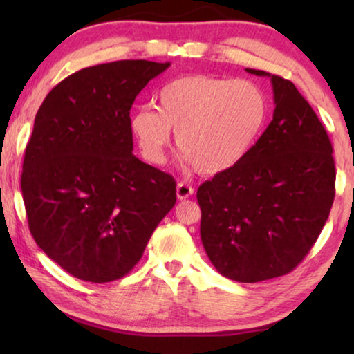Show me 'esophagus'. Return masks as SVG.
I'll return each instance as SVG.
<instances>
[{
    "instance_id": "1",
    "label": "esophagus",
    "mask_w": 354,
    "mask_h": 354,
    "mask_svg": "<svg viewBox=\"0 0 354 354\" xmlns=\"http://www.w3.org/2000/svg\"><path fill=\"white\" fill-rule=\"evenodd\" d=\"M193 192H195V188L192 185H188V183H177V198L178 200H187V198H190L193 195Z\"/></svg>"
}]
</instances>
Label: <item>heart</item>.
Returning a JSON list of instances; mask_svg holds the SVG:
<instances>
[{
    "label": "heart",
    "mask_w": 354,
    "mask_h": 354,
    "mask_svg": "<svg viewBox=\"0 0 354 354\" xmlns=\"http://www.w3.org/2000/svg\"><path fill=\"white\" fill-rule=\"evenodd\" d=\"M269 114L268 95L256 82L195 74L162 85L156 109H135L129 127L148 162L164 161L174 130L178 149L198 172L219 174L246 158Z\"/></svg>",
    "instance_id": "heart-1"
}]
</instances>
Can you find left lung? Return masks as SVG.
<instances>
[{
    "mask_svg": "<svg viewBox=\"0 0 354 354\" xmlns=\"http://www.w3.org/2000/svg\"><path fill=\"white\" fill-rule=\"evenodd\" d=\"M274 118L236 166L196 193L201 241L227 279L243 283L280 277L316 243L335 198L333 148L324 125L292 82L264 71Z\"/></svg>",
    "mask_w": 354,
    "mask_h": 354,
    "instance_id": "left-lung-1",
    "label": "left lung"
}]
</instances>
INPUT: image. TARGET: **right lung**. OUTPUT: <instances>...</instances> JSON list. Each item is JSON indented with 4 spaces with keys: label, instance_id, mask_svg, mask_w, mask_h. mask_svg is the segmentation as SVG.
I'll list each match as a JSON object with an SVG mask.
<instances>
[{
    "label": "right lung",
    "instance_id": "right-lung-1",
    "mask_svg": "<svg viewBox=\"0 0 354 354\" xmlns=\"http://www.w3.org/2000/svg\"><path fill=\"white\" fill-rule=\"evenodd\" d=\"M169 62L86 67L46 95L26 148L28 229L50 259L93 283L124 277L176 205V180L132 154L130 108Z\"/></svg>",
    "mask_w": 354,
    "mask_h": 354
}]
</instances>
